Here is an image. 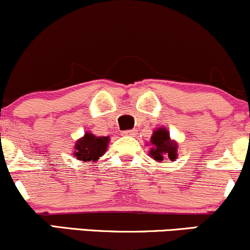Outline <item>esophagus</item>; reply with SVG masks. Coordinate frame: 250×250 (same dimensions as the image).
<instances>
[{
    "mask_svg": "<svg viewBox=\"0 0 250 250\" xmlns=\"http://www.w3.org/2000/svg\"><path fill=\"white\" fill-rule=\"evenodd\" d=\"M123 136H135L136 135V131L135 130H125L121 133Z\"/></svg>",
    "mask_w": 250,
    "mask_h": 250,
    "instance_id": "obj_1",
    "label": "esophagus"
}]
</instances>
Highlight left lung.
Returning a JSON list of instances; mask_svg holds the SVG:
<instances>
[{"mask_svg": "<svg viewBox=\"0 0 250 250\" xmlns=\"http://www.w3.org/2000/svg\"><path fill=\"white\" fill-rule=\"evenodd\" d=\"M150 150L149 156L157 162L168 157L170 161L177 159V142L170 139V135L166 127L155 129L150 137Z\"/></svg>", "mask_w": 250, "mask_h": 250, "instance_id": "1", "label": "left lung"}]
</instances>
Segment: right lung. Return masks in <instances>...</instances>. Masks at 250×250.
<instances>
[{
  "instance_id": "right-lung-1",
  "label": "right lung",
  "mask_w": 250,
  "mask_h": 250,
  "mask_svg": "<svg viewBox=\"0 0 250 250\" xmlns=\"http://www.w3.org/2000/svg\"><path fill=\"white\" fill-rule=\"evenodd\" d=\"M109 141V136H96L85 131L84 136L75 142L73 156L80 161L96 162L107 151Z\"/></svg>"
}]
</instances>
